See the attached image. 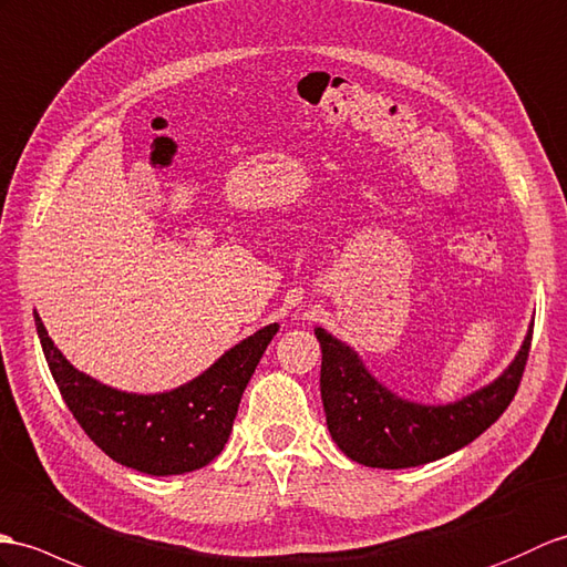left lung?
I'll return each mask as SVG.
<instances>
[{"instance_id": "obj_1", "label": "left lung", "mask_w": 567, "mask_h": 567, "mask_svg": "<svg viewBox=\"0 0 567 567\" xmlns=\"http://www.w3.org/2000/svg\"><path fill=\"white\" fill-rule=\"evenodd\" d=\"M532 333L505 374L471 396L446 405H420L393 396L364 370L354 350L323 328L321 401L328 432L352 462L372 468H408L442 458L488 430L515 399L532 350Z\"/></svg>"}]
</instances>
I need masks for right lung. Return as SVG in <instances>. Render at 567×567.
I'll use <instances>...</instances> for the list:
<instances>
[{
	"label": "right lung",
	"mask_w": 567,
	"mask_h": 567,
	"mask_svg": "<svg viewBox=\"0 0 567 567\" xmlns=\"http://www.w3.org/2000/svg\"><path fill=\"white\" fill-rule=\"evenodd\" d=\"M33 316L52 379L89 440L113 462L152 476L203 468L224 450L248 379L278 333V323L260 328L190 384L137 396L76 372Z\"/></svg>",
	"instance_id": "add662e5"
}]
</instances>
